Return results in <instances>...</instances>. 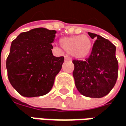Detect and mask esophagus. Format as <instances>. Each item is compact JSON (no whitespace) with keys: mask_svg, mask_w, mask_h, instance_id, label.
<instances>
[{"mask_svg":"<svg viewBox=\"0 0 126 126\" xmlns=\"http://www.w3.org/2000/svg\"><path fill=\"white\" fill-rule=\"evenodd\" d=\"M65 60H66V61H71V59H70L68 56H66V57H65Z\"/></svg>","mask_w":126,"mask_h":126,"instance_id":"1","label":"esophagus"}]
</instances>
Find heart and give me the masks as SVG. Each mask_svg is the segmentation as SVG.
<instances>
[{
  "instance_id": "b5f03b06",
  "label": "heart",
  "mask_w": 126,
  "mask_h": 126,
  "mask_svg": "<svg viewBox=\"0 0 126 126\" xmlns=\"http://www.w3.org/2000/svg\"><path fill=\"white\" fill-rule=\"evenodd\" d=\"M60 44L65 51L78 60L87 57L93 47L91 39L85 35L63 37L60 39Z\"/></svg>"
}]
</instances>
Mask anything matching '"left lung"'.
<instances>
[{
	"label": "left lung",
	"instance_id": "left-lung-1",
	"mask_svg": "<svg viewBox=\"0 0 126 126\" xmlns=\"http://www.w3.org/2000/svg\"><path fill=\"white\" fill-rule=\"evenodd\" d=\"M88 34L96 40L88 58L72 61L73 77L80 94L90 98H102L110 92L118 77L116 47L99 35L90 32Z\"/></svg>",
	"mask_w": 126,
	"mask_h": 126
}]
</instances>
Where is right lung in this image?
I'll use <instances>...</instances> for the list:
<instances>
[{
    "instance_id": "add662e5",
    "label": "right lung",
    "mask_w": 126,
    "mask_h": 126,
    "mask_svg": "<svg viewBox=\"0 0 126 126\" xmlns=\"http://www.w3.org/2000/svg\"><path fill=\"white\" fill-rule=\"evenodd\" d=\"M56 31L39 28L20 33L12 42L6 59L11 85L24 97L47 94L63 63V57H54L51 43Z\"/></svg>"
}]
</instances>
